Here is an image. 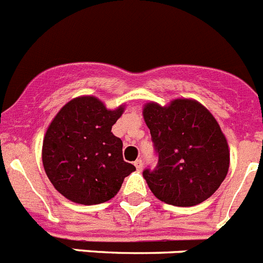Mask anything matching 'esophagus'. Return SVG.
<instances>
[{"instance_id":"obj_1","label":"esophagus","mask_w":263,"mask_h":263,"mask_svg":"<svg viewBox=\"0 0 263 263\" xmlns=\"http://www.w3.org/2000/svg\"><path fill=\"white\" fill-rule=\"evenodd\" d=\"M134 166H136V168L138 170V171H141L143 167V160L142 159H137L136 162H134Z\"/></svg>"}]
</instances>
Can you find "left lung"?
Segmentation results:
<instances>
[{"instance_id": "left-lung-1", "label": "left lung", "mask_w": 263, "mask_h": 263, "mask_svg": "<svg viewBox=\"0 0 263 263\" xmlns=\"http://www.w3.org/2000/svg\"><path fill=\"white\" fill-rule=\"evenodd\" d=\"M143 118L158 155L155 168L143 170L153 194L176 206L212 196L228 174L229 148L210 110L195 100L178 99L168 106L148 103Z\"/></svg>"}]
</instances>
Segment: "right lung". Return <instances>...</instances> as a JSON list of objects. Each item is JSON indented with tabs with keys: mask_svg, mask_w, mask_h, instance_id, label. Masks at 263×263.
Returning a JSON list of instances; mask_svg holds the SVG:
<instances>
[{
	"mask_svg": "<svg viewBox=\"0 0 263 263\" xmlns=\"http://www.w3.org/2000/svg\"><path fill=\"white\" fill-rule=\"evenodd\" d=\"M124 106L109 110L99 99L83 96L63 106L46 132L42 160L50 182L68 200L105 203L136 167L125 162L122 141L111 133Z\"/></svg>",
	"mask_w": 263,
	"mask_h": 263,
	"instance_id": "1",
	"label": "right lung"
}]
</instances>
